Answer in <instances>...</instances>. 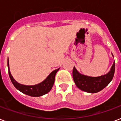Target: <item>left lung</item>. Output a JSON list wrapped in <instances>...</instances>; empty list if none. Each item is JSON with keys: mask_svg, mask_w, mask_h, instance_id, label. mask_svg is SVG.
Segmentation results:
<instances>
[{"mask_svg": "<svg viewBox=\"0 0 121 121\" xmlns=\"http://www.w3.org/2000/svg\"><path fill=\"white\" fill-rule=\"evenodd\" d=\"M112 56L114 57L113 55ZM115 62L114 61L111 70L107 73L99 77H89L81 74L74 66L73 78L76 86L82 91L88 93H97L101 91L111 82L114 75Z\"/></svg>", "mask_w": 121, "mask_h": 121, "instance_id": "left-lung-1", "label": "left lung"}]
</instances>
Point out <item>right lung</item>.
I'll list each match as a JSON object with an SVG mask.
<instances>
[{"instance_id":"1","label":"right lung","mask_w":121,"mask_h":121,"mask_svg":"<svg viewBox=\"0 0 121 121\" xmlns=\"http://www.w3.org/2000/svg\"><path fill=\"white\" fill-rule=\"evenodd\" d=\"M7 66H8V72L9 77L12 82V84L18 90L22 93L31 96V97H40L44 94H47L51 90L53 87L54 82H55V75L59 69L54 70L48 76L47 78L42 82L38 84L34 85H26L21 84L18 83L16 80L14 79L12 75L10 73V69H9V59L7 61Z\"/></svg>"}]
</instances>
